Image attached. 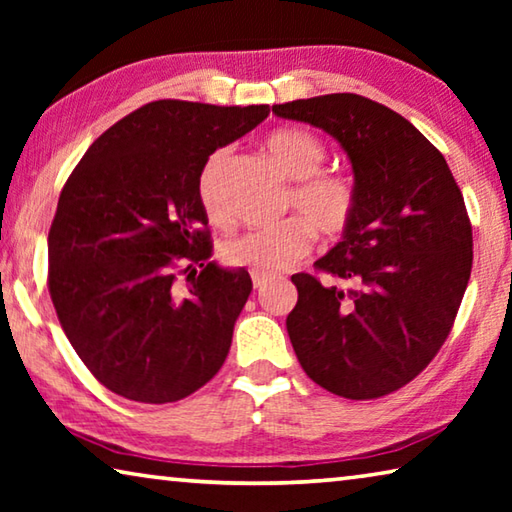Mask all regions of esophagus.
Listing matches in <instances>:
<instances>
[{
    "label": "esophagus",
    "instance_id": "obj_1",
    "mask_svg": "<svg viewBox=\"0 0 512 512\" xmlns=\"http://www.w3.org/2000/svg\"><path fill=\"white\" fill-rule=\"evenodd\" d=\"M250 277H253V287L255 289H264L268 282H271V275L266 273H250Z\"/></svg>",
    "mask_w": 512,
    "mask_h": 512
}]
</instances>
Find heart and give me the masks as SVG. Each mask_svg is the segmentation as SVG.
<instances>
[{"label": "heart", "instance_id": "obj_1", "mask_svg": "<svg viewBox=\"0 0 512 512\" xmlns=\"http://www.w3.org/2000/svg\"><path fill=\"white\" fill-rule=\"evenodd\" d=\"M266 151L280 171L293 180L284 196V212H296L271 228L253 230L225 241L221 259L232 268L253 273H277L300 262L314 248V230L325 237H339L357 212V187L341 171L323 169L327 146L318 135L302 128H277L266 137ZM230 149H216L203 162L196 180V194L210 223H230L219 198V180Z\"/></svg>", "mask_w": 512, "mask_h": 512}]
</instances>
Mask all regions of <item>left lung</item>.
<instances>
[{
	"mask_svg": "<svg viewBox=\"0 0 512 512\" xmlns=\"http://www.w3.org/2000/svg\"><path fill=\"white\" fill-rule=\"evenodd\" d=\"M323 128L348 153L357 212L316 268L298 273L287 332L302 370L325 391L377 400L429 366L452 332L472 271V223L436 146L381 103L341 92L273 106Z\"/></svg>",
	"mask_w": 512,
	"mask_h": 512,
	"instance_id": "8db88e82",
	"label": "left lung"
}]
</instances>
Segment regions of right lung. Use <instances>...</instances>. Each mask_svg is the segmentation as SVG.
<instances>
[{"instance_id": "obj_1", "label": "right lung", "mask_w": 512, "mask_h": 512, "mask_svg": "<svg viewBox=\"0 0 512 512\" xmlns=\"http://www.w3.org/2000/svg\"><path fill=\"white\" fill-rule=\"evenodd\" d=\"M268 112L151 101L97 137L67 178L49 228V296L108 391L178 402L221 370L253 282L210 262L196 180L207 155Z\"/></svg>"}]
</instances>
